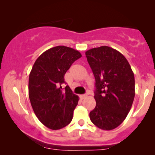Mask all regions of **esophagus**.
<instances>
[{
	"instance_id": "obj_1",
	"label": "esophagus",
	"mask_w": 155,
	"mask_h": 155,
	"mask_svg": "<svg viewBox=\"0 0 155 155\" xmlns=\"http://www.w3.org/2000/svg\"><path fill=\"white\" fill-rule=\"evenodd\" d=\"M86 97H87L86 95H80V98H81V100H83V99H84Z\"/></svg>"
}]
</instances>
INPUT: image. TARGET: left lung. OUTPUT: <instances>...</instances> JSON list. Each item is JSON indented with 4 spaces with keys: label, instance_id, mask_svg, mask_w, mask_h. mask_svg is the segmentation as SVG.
<instances>
[{
    "label": "left lung",
    "instance_id": "left-lung-1",
    "mask_svg": "<svg viewBox=\"0 0 155 155\" xmlns=\"http://www.w3.org/2000/svg\"><path fill=\"white\" fill-rule=\"evenodd\" d=\"M95 79V108L90 118L96 127L111 130L125 120L135 97V78L124 56L102 46L85 52Z\"/></svg>",
    "mask_w": 155,
    "mask_h": 155
}]
</instances>
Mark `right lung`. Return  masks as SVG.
Wrapping results in <instances>:
<instances>
[{"instance_id": "1", "label": "right lung", "mask_w": 155, "mask_h": 155, "mask_svg": "<svg viewBox=\"0 0 155 155\" xmlns=\"http://www.w3.org/2000/svg\"><path fill=\"white\" fill-rule=\"evenodd\" d=\"M81 57L79 51L65 46L51 48L35 60L29 75L28 92L35 114L48 128L59 130L70 124L79 97L65 84L64 76Z\"/></svg>"}]
</instances>
